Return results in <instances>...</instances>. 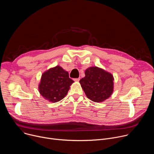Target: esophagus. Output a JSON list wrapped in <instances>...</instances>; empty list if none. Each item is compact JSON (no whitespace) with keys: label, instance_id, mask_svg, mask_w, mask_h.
Masks as SVG:
<instances>
[{"label":"esophagus","instance_id":"1","mask_svg":"<svg viewBox=\"0 0 154 154\" xmlns=\"http://www.w3.org/2000/svg\"><path fill=\"white\" fill-rule=\"evenodd\" d=\"M74 80L75 81V82H79L80 80V79L79 78H76V79H74Z\"/></svg>","mask_w":154,"mask_h":154}]
</instances>
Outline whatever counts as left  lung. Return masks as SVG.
Wrapping results in <instances>:
<instances>
[{
    "label": "left lung",
    "instance_id": "obj_1",
    "mask_svg": "<svg viewBox=\"0 0 154 154\" xmlns=\"http://www.w3.org/2000/svg\"><path fill=\"white\" fill-rule=\"evenodd\" d=\"M85 77L80 83L87 97L95 102H103L113 91V75L97 67H90L85 71Z\"/></svg>",
    "mask_w": 154,
    "mask_h": 154
}]
</instances>
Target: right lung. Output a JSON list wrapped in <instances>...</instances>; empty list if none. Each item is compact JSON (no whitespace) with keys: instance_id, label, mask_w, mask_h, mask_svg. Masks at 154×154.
<instances>
[{"instance_id":"1","label":"right lung","mask_w":154,"mask_h":154,"mask_svg":"<svg viewBox=\"0 0 154 154\" xmlns=\"http://www.w3.org/2000/svg\"><path fill=\"white\" fill-rule=\"evenodd\" d=\"M73 82L69 77L68 72L57 66L42 75L39 91L46 100L57 102L67 94Z\"/></svg>"}]
</instances>
